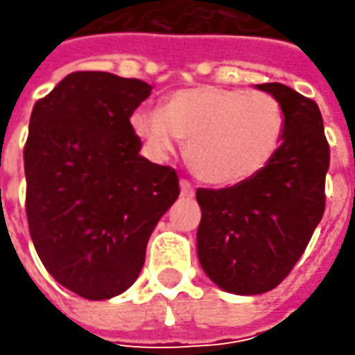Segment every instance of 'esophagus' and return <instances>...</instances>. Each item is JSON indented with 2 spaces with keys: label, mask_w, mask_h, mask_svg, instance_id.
I'll list each match as a JSON object with an SVG mask.
<instances>
[{
  "label": "esophagus",
  "mask_w": 355,
  "mask_h": 355,
  "mask_svg": "<svg viewBox=\"0 0 355 355\" xmlns=\"http://www.w3.org/2000/svg\"><path fill=\"white\" fill-rule=\"evenodd\" d=\"M180 189H182V196L184 198H193L196 196V187L191 182H187V180H182L180 182Z\"/></svg>",
  "instance_id": "1"
}]
</instances>
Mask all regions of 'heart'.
Returning <instances> with one entry per match:
<instances>
[{
    "label": "heart",
    "mask_w": 355,
    "mask_h": 355,
    "mask_svg": "<svg viewBox=\"0 0 355 355\" xmlns=\"http://www.w3.org/2000/svg\"><path fill=\"white\" fill-rule=\"evenodd\" d=\"M130 122L152 154L168 156L178 138L185 140V159L199 180L233 185L272 159L286 114L268 92L198 87L170 94L162 110H136Z\"/></svg>",
    "instance_id": "obj_1"
}]
</instances>
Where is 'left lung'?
<instances>
[{
	"label": "left lung",
	"instance_id": "8db88e82",
	"mask_svg": "<svg viewBox=\"0 0 355 355\" xmlns=\"http://www.w3.org/2000/svg\"><path fill=\"white\" fill-rule=\"evenodd\" d=\"M257 89L277 96L286 114L277 154L241 184L196 193L199 263L217 286L245 296L279 286L302 257L324 215L330 168L318 104L280 83Z\"/></svg>",
	"mask_w": 355,
	"mask_h": 355
}]
</instances>
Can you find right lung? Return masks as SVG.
<instances>
[{
  "instance_id": "right-lung-1",
  "label": "right lung",
  "mask_w": 355,
  "mask_h": 355,
  "mask_svg": "<svg viewBox=\"0 0 355 355\" xmlns=\"http://www.w3.org/2000/svg\"><path fill=\"white\" fill-rule=\"evenodd\" d=\"M150 90L140 78L78 71L31 112L23 148L29 233L49 275L89 300L138 279L148 239L180 196L178 171L138 154L130 116Z\"/></svg>"
}]
</instances>
